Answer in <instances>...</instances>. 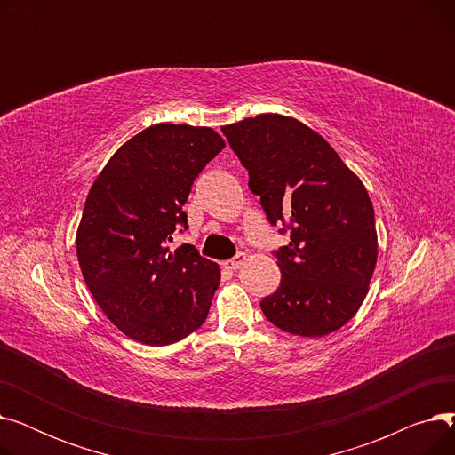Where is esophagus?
I'll list each match as a JSON object with an SVG mask.
<instances>
[{
	"mask_svg": "<svg viewBox=\"0 0 455 455\" xmlns=\"http://www.w3.org/2000/svg\"><path fill=\"white\" fill-rule=\"evenodd\" d=\"M245 261H247V256L243 252H240V254H235L232 259L225 261V267L230 271H237L240 267H243Z\"/></svg>",
	"mask_w": 455,
	"mask_h": 455,
	"instance_id": "esophagus-1",
	"label": "esophagus"
}]
</instances>
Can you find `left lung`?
Segmentation results:
<instances>
[{
	"label": "left lung",
	"instance_id": "left-lung-1",
	"mask_svg": "<svg viewBox=\"0 0 455 455\" xmlns=\"http://www.w3.org/2000/svg\"><path fill=\"white\" fill-rule=\"evenodd\" d=\"M221 131L269 221L291 228L290 245L276 251L280 288L259 302L261 312L300 338L339 330L365 300L378 258L374 208L362 179L291 116L258 114Z\"/></svg>",
	"mask_w": 455,
	"mask_h": 455
}]
</instances>
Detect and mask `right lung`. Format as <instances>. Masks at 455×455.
<instances>
[{"mask_svg": "<svg viewBox=\"0 0 455 455\" xmlns=\"http://www.w3.org/2000/svg\"><path fill=\"white\" fill-rule=\"evenodd\" d=\"M223 148L210 127L156 124L127 140L88 191L79 267L103 314L138 343L173 345L208 315L220 266L170 242L188 225L191 184Z\"/></svg>", "mask_w": 455, "mask_h": 455, "instance_id": "right-lung-1", "label": "right lung"}]
</instances>
